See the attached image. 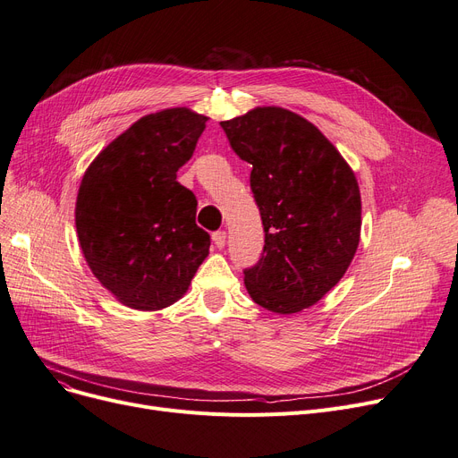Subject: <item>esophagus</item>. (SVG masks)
<instances>
[{"label": "esophagus", "mask_w": 458, "mask_h": 458, "mask_svg": "<svg viewBox=\"0 0 458 458\" xmlns=\"http://www.w3.org/2000/svg\"><path fill=\"white\" fill-rule=\"evenodd\" d=\"M211 240H213V243H215L216 249H223V247L226 245V232H215V233L211 235Z\"/></svg>", "instance_id": "obj_1"}]
</instances>
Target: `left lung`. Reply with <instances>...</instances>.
<instances>
[{
	"label": "left lung",
	"mask_w": 458,
	"mask_h": 458,
	"mask_svg": "<svg viewBox=\"0 0 458 458\" xmlns=\"http://www.w3.org/2000/svg\"><path fill=\"white\" fill-rule=\"evenodd\" d=\"M221 127L252 165L266 232L262 258L243 271L245 288L271 312H301L341 281L360 245L355 174L320 129L286 108L258 106Z\"/></svg>",
	"instance_id": "8db88e82"
}]
</instances>
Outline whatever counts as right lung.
<instances>
[{
    "label": "right lung",
    "instance_id": "obj_1",
    "mask_svg": "<svg viewBox=\"0 0 458 458\" xmlns=\"http://www.w3.org/2000/svg\"><path fill=\"white\" fill-rule=\"evenodd\" d=\"M189 108L148 114L88 166L76 233L91 273L125 307L161 310L182 300L209 254L196 196L175 182L206 129Z\"/></svg>",
    "mask_w": 458,
    "mask_h": 458
}]
</instances>
